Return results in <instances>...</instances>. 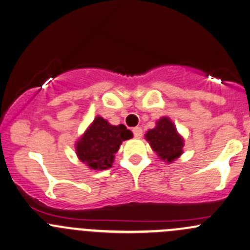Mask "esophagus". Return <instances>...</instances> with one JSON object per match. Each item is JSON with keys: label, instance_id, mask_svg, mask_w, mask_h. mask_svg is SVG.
<instances>
[{"label": "esophagus", "instance_id": "34e87169", "mask_svg": "<svg viewBox=\"0 0 250 250\" xmlns=\"http://www.w3.org/2000/svg\"><path fill=\"white\" fill-rule=\"evenodd\" d=\"M133 133H134V136H135L136 139H140L141 136H143V129H141L140 127H135V128H134Z\"/></svg>", "mask_w": 250, "mask_h": 250}]
</instances>
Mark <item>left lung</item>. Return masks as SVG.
I'll return each instance as SVG.
<instances>
[{"label":"left lung","mask_w":250,"mask_h":250,"mask_svg":"<svg viewBox=\"0 0 250 250\" xmlns=\"http://www.w3.org/2000/svg\"><path fill=\"white\" fill-rule=\"evenodd\" d=\"M145 139L163 162L172 163L183 153L185 139L167 116L160 117L156 122V127L147 130Z\"/></svg>","instance_id":"8db88e82"}]
</instances>
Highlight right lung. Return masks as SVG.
<instances>
[{"mask_svg": "<svg viewBox=\"0 0 250 250\" xmlns=\"http://www.w3.org/2000/svg\"><path fill=\"white\" fill-rule=\"evenodd\" d=\"M130 138L133 133L125 125H112L105 118L97 116L77 140L75 152L79 160L90 169L106 170L111 167L121 144Z\"/></svg>", "mask_w": 250, "mask_h": 250, "instance_id": "1", "label": "right lung"}]
</instances>
